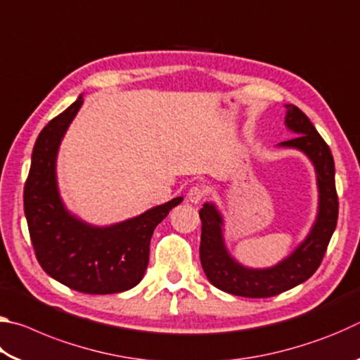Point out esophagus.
I'll return each mask as SVG.
<instances>
[{"instance_id": "obj_1", "label": "esophagus", "mask_w": 360, "mask_h": 360, "mask_svg": "<svg viewBox=\"0 0 360 360\" xmlns=\"http://www.w3.org/2000/svg\"><path fill=\"white\" fill-rule=\"evenodd\" d=\"M206 197V188L203 187V186H200V184H197V186H192L191 187V191H188V193H187V198H188V202L191 203H200L202 202V200Z\"/></svg>"}]
</instances>
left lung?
Listing matches in <instances>:
<instances>
[{"label":"left lung","mask_w":360,"mask_h":360,"mask_svg":"<svg viewBox=\"0 0 360 360\" xmlns=\"http://www.w3.org/2000/svg\"><path fill=\"white\" fill-rule=\"evenodd\" d=\"M285 125L295 131L297 136L283 141L281 146L304 152L311 158L318 174L319 212L308 238L278 265L266 270H251L229 255L222 238V217L214 205L205 203L198 212L202 219L200 260L205 275L217 289L238 297H275L307 281L319 268L337 227L338 195L330 148L300 109L294 105H285Z\"/></svg>","instance_id":"obj_1"}]
</instances>
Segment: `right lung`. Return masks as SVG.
Masks as SVG:
<instances>
[{
  "label": "right lung",
  "mask_w": 360,
  "mask_h": 360,
  "mask_svg": "<svg viewBox=\"0 0 360 360\" xmlns=\"http://www.w3.org/2000/svg\"><path fill=\"white\" fill-rule=\"evenodd\" d=\"M82 101L79 96L41 130L23 188V206L36 259L49 276L82 294H117L141 281L152 233L182 197L111 227H92L71 216L58 195L56 158Z\"/></svg>",
  "instance_id": "right-lung-1"
}]
</instances>
